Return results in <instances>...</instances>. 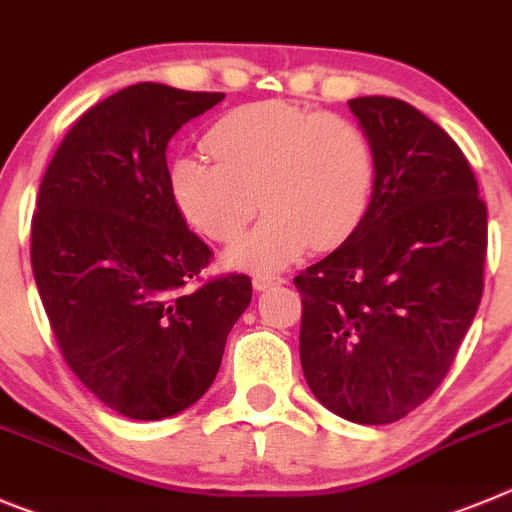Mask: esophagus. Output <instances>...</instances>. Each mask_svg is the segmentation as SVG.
I'll return each instance as SVG.
<instances>
[{
	"label": "esophagus",
	"instance_id": "esophagus-1",
	"mask_svg": "<svg viewBox=\"0 0 512 512\" xmlns=\"http://www.w3.org/2000/svg\"><path fill=\"white\" fill-rule=\"evenodd\" d=\"M280 283H283V278H280L278 273H257L255 278H252V285H255L257 290H267Z\"/></svg>",
	"mask_w": 512,
	"mask_h": 512
}]
</instances>
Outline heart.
<instances>
[{"instance_id": "obj_1", "label": "heart", "mask_w": 512, "mask_h": 512, "mask_svg": "<svg viewBox=\"0 0 512 512\" xmlns=\"http://www.w3.org/2000/svg\"><path fill=\"white\" fill-rule=\"evenodd\" d=\"M214 160L186 153L170 163V193L188 222L232 242L255 219L265 222L232 250L237 265L275 267L306 245L331 250L365 219L377 178L375 145L354 119L270 99L232 109L211 124Z\"/></svg>"}]
</instances>
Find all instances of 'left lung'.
Wrapping results in <instances>:
<instances>
[{
	"label": "left lung",
	"mask_w": 512,
	"mask_h": 512,
	"mask_svg": "<svg viewBox=\"0 0 512 512\" xmlns=\"http://www.w3.org/2000/svg\"><path fill=\"white\" fill-rule=\"evenodd\" d=\"M349 109L372 137L377 178L365 219L293 278L301 367L331 413L393 423L434 393L485 288L487 206L459 145L400 99Z\"/></svg>",
	"instance_id": "left-lung-1"
}]
</instances>
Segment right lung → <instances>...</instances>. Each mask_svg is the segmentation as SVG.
Instances as JSON below:
<instances>
[{
    "mask_svg": "<svg viewBox=\"0 0 512 512\" xmlns=\"http://www.w3.org/2000/svg\"><path fill=\"white\" fill-rule=\"evenodd\" d=\"M222 99L127 86L73 122L40 183L30 260L55 342L101 403L135 421L176 416L209 390L252 301L247 275L201 278L214 252L168 181L170 137Z\"/></svg>",
    "mask_w": 512,
    "mask_h": 512,
    "instance_id": "add662e5",
    "label": "right lung"
}]
</instances>
